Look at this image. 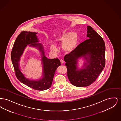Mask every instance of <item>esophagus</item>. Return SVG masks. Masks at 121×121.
<instances>
[{
    "label": "esophagus",
    "mask_w": 121,
    "mask_h": 121,
    "mask_svg": "<svg viewBox=\"0 0 121 121\" xmlns=\"http://www.w3.org/2000/svg\"><path fill=\"white\" fill-rule=\"evenodd\" d=\"M60 62H61V64H63V63H64L63 60V59H61V60H60Z\"/></svg>",
    "instance_id": "obj_1"
}]
</instances>
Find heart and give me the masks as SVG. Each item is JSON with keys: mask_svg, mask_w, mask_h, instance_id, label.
Returning <instances> with one entry per match:
<instances>
[{"mask_svg": "<svg viewBox=\"0 0 121 121\" xmlns=\"http://www.w3.org/2000/svg\"><path fill=\"white\" fill-rule=\"evenodd\" d=\"M78 35L75 32L67 33L58 39V43H63L62 48L65 52H69L75 49L78 43ZM50 49L52 51H56L57 48L53 44L50 45Z\"/></svg>", "mask_w": 121, "mask_h": 121, "instance_id": "obj_1", "label": "heart"}]
</instances>
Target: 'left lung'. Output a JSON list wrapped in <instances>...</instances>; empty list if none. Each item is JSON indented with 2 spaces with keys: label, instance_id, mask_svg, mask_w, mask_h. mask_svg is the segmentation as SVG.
Listing matches in <instances>:
<instances>
[{
  "label": "left lung",
  "instance_id": "1",
  "mask_svg": "<svg viewBox=\"0 0 121 121\" xmlns=\"http://www.w3.org/2000/svg\"><path fill=\"white\" fill-rule=\"evenodd\" d=\"M87 39L81 43L64 56L67 75L70 82L78 87L92 84L105 65V44L103 38L90 26H87ZM83 56L86 60L83 69H78V59Z\"/></svg>",
  "mask_w": 121,
  "mask_h": 121
}]
</instances>
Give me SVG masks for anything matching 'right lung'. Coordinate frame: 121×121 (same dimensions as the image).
I'll return each instance as SVG.
<instances>
[{"label": "right lung", "instance_id": "1", "mask_svg": "<svg viewBox=\"0 0 121 121\" xmlns=\"http://www.w3.org/2000/svg\"><path fill=\"white\" fill-rule=\"evenodd\" d=\"M35 32L22 31L15 41L11 52L12 62L17 79L26 85L33 89L43 91L48 89L51 86L55 71L61 65L58 58L48 59L44 55L43 45L39 42ZM38 48L41 52L43 66V78L39 81H31L26 78L21 72L19 66L20 57L22 54L27 45Z\"/></svg>", "mask_w": 121, "mask_h": 121}]
</instances>
